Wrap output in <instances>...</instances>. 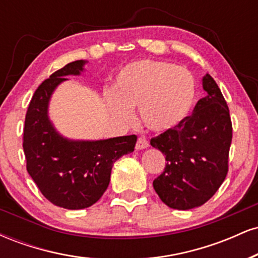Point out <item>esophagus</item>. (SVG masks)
<instances>
[{"mask_svg":"<svg viewBox=\"0 0 258 258\" xmlns=\"http://www.w3.org/2000/svg\"><path fill=\"white\" fill-rule=\"evenodd\" d=\"M149 147V143L146 139V137H139L137 139V144H136V149L137 150H142V149H146V148Z\"/></svg>","mask_w":258,"mask_h":258,"instance_id":"1","label":"esophagus"}]
</instances>
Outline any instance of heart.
<instances>
[{"label": "heart", "instance_id": "obj_1", "mask_svg": "<svg viewBox=\"0 0 258 258\" xmlns=\"http://www.w3.org/2000/svg\"><path fill=\"white\" fill-rule=\"evenodd\" d=\"M197 98V81L189 70L161 60H138L117 74L115 91L106 93L112 114L131 122L132 108L148 128L172 130L189 115Z\"/></svg>", "mask_w": 258, "mask_h": 258}]
</instances>
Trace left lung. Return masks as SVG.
<instances>
[{"mask_svg":"<svg viewBox=\"0 0 258 258\" xmlns=\"http://www.w3.org/2000/svg\"><path fill=\"white\" fill-rule=\"evenodd\" d=\"M207 92L193 114L172 130L150 139L165 154L167 164L153 185L162 203L176 210L201 206L214 197L228 173L233 127L229 109L209 74L203 79Z\"/></svg>","mask_w":258,"mask_h":258,"instance_id":"8db88e82","label":"left lung"}]
</instances>
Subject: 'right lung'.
Instances as JSON below:
<instances>
[{
	"label": "right lung",
	"mask_w": 258,
	"mask_h": 258,
	"mask_svg": "<svg viewBox=\"0 0 258 258\" xmlns=\"http://www.w3.org/2000/svg\"><path fill=\"white\" fill-rule=\"evenodd\" d=\"M85 60L67 64L35 91L25 115L23 149L26 170L37 188L55 206L86 209L97 203L110 182L117 159L135 150L137 136L73 142L58 135L47 116L52 92L67 75H79Z\"/></svg>",
	"instance_id": "right-lung-1"
}]
</instances>
